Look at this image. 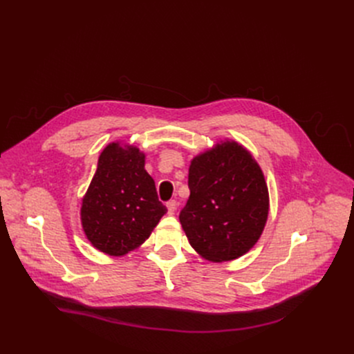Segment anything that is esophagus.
I'll return each mask as SVG.
<instances>
[{"instance_id":"1","label":"esophagus","mask_w":354,"mask_h":354,"mask_svg":"<svg viewBox=\"0 0 354 354\" xmlns=\"http://www.w3.org/2000/svg\"><path fill=\"white\" fill-rule=\"evenodd\" d=\"M167 209H168V213L174 214V212H176V209H177V201H176V200L167 201Z\"/></svg>"}]
</instances>
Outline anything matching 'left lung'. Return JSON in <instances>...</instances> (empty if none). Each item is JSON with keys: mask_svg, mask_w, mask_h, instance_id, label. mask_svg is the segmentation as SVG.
<instances>
[{"mask_svg": "<svg viewBox=\"0 0 354 354\" xmlns=\"http://www.w3.org/2000/svg\"><path fill=\"white\" fill-rule=\"evenodd\" d=\"M189 189L178 217L201 257L232 261L258 242L269 210L268 187L258 162L242 145L226 141L193 158Z\"/></svg>", "mask_w": 354, "mask_h": 354, "instance_id": "obj_1", "label": "left lung"}]
</instances>
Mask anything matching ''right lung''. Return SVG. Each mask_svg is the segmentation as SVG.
<instances>
[{
  "mask_svg": "<svg viewBox=\"0 0 354 354\" xmlns=\"http://www.w3.org/2000/svg\"><path fill=\"white\" fill-rule=\"evenodd\" d=\"M144 165L145 156L137 147L112 142L99 156L80 214L86 238L108 255L138 248L167 213Z\"/></svg>",
  "mask_w": 354,
  "mask_h": 354,
  "instance_id": "right-lung-1",
  "label": "right lung"
}]
</instances>
